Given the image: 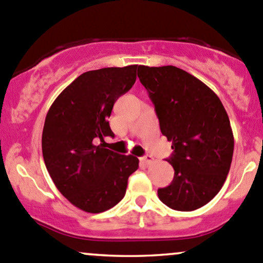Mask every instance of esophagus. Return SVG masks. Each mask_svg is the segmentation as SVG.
<instances>
[{"label":"esophagus","instance_id":"esophagus-1","mask_svg":"<svg viewBox=\"0 0 263 263\" xmlns=\"http://www.w3.org/2000/svg\"><path fill=\"white\" fill-rule=\"evenodd\" d=\"M140 161H142L143 163H145V164H151V163H153L156 159H154V157H152V156H144V157H142V158H140Z\"/></svg>","mask_w":263,"mask_h":263}]
</instances>
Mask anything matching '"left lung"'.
Wrapping results in <instances>:
<instances>
[{"label": "left lung", "instance_id": "8db88e82", "mask_svg": "<svg viewBox=\"0 0 263 263\" xmlns=\"http://www.w3.org/2000/svg\"><path fill=\"white\" fill-rule=\"evenodd\" d=\"M159 128L172 143L167 161L175 176L158 189L163 204L178 212L206 205L220 191L231 168L234 138L223 104L205 83L173 66L138 67Z\"/></svg>", "mask_w": 263, "mask_h": 263}]
</instances>
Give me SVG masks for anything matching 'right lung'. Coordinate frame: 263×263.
Returning a JSON list of instances; mask_svg holds the SVG:
<instances>
[{
	"mask_svg": "<svg viewBox=\"0 0 263 263\" xmlns=\"http://www.w3.org/2000/svg\"><path fill=\"white\" fill-rule=\"evenodd\" d=\"M138 66L82 73L61 92L47 114L42 149L45 167L61 194L83 212L111 209L124 197L137 157L95 145L114 137L107 118L116 100L137 80Z\"/></svg>",
	"mask_w": 263,
	"mask_h": 263,
	"instance_id": "1",
	"label": "right lung"
}]
</instances>
